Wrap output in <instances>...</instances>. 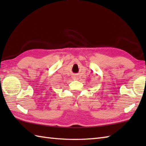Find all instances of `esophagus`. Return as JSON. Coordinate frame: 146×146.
<instances>
[{
    "instance_id": "34e87169",
    "label": "esophagus",
    "mask_w": 146,
    "mask_h": 146,
    "mask_svg": "<svg viewBox=\"0 0 146 146\" xmlns=\"http://www.w3.org/2000/svg\"><path fill=\"white\" fill-rule=\"evenodd\" d=\"M73 78H76V76H74Z\"/></svg>"
}]
</instances>
